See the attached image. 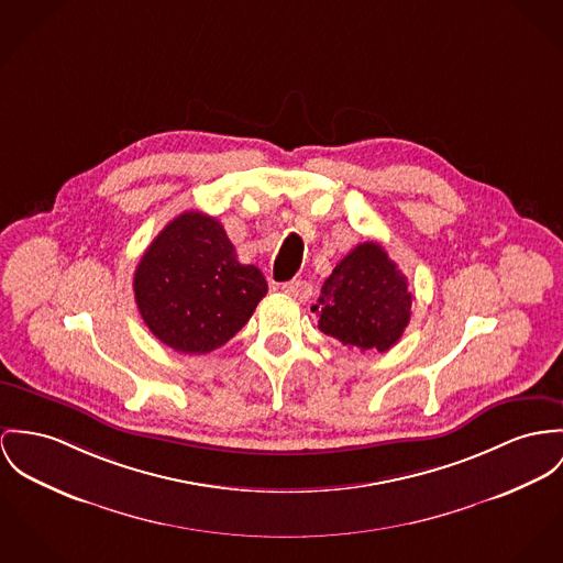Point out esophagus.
Masks as SVG:
<instances>
[{"label": "esophagus", "mask_w": 563, "mask_h": 563, "mask_svg": "<svg viewBox=\"0 0 563 563\" xmlns=\"http://www.w3.org/2000/svg\"><path fill=\"white\" fill-rule=\"evenodd\" d=\"M283 291L287 296L300 300V302H306L310 298V294H312V289H310V285L306 280H289V283L283 285Z\"/></svg>", "instance_id": "esophagus-1"}]
</instances>
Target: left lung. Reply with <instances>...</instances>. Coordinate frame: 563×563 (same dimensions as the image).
<instances>
[{
    "label": "left lung",
    "mask_w": 563,
    "mask_h": 563,
    "mask_svg": "<svg viewBox=\"0 0 563 563\" xmlns=\"http://www.w3.org/2000/svg\"><path fill=\"white\" fill-rule=\"evenodd\" d=\"M405 274L377 242L357 244L321 287L312 306L319 330L357 351H388L411 319Z\"/></svg>",
    "instance_id": "1"
}]
</instances>
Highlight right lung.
<instances>
[{"instance_id":"add662e5","label":"right lung","mask_w":563,"mask_h":563,"mask_svg":"<svg viewBox=\"0 0 563 563\" xmlns=\"http://www.w3.org/2000/svg\"><path fill=\"white\" fill-rule=\"evenodd\" d=\"M132 289L161 343L179 353H210L246 325L267 283L260 267L238 261L217 218L184 212L147 246Z\"/></svg>"}]
</instances>
